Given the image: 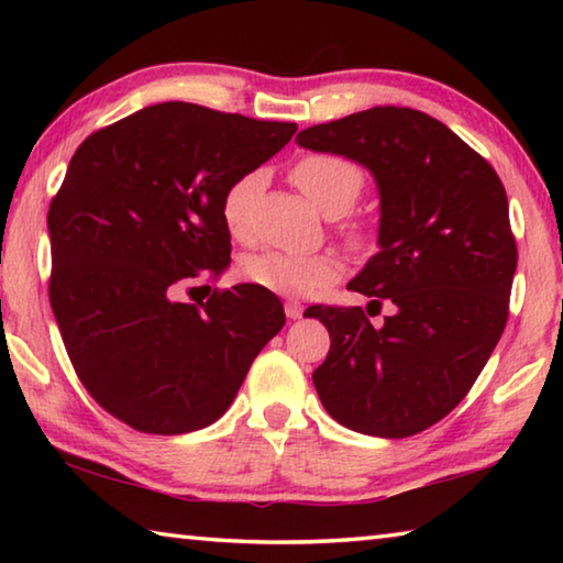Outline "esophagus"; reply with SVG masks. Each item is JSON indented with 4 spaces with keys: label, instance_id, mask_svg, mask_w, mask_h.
<instances>
[{
    "label": "esophagus",
    "instance_id": "obj_1",
    "mask_svg": "<svg viewBox=\"0 0 563 563\" xmlns=\"http://www.w3.org/2000/svg\"><path fill=\"white\" fill-rule=\"evenodd\" d=\"M285 316L290 320H300L302 318V308L298 302H285Z\"/></svg>",
    "mask_w": 563,
    "mask_h": 563
}]
</instances>
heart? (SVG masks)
Segmentation results:
<instances>
[{
    "instance_id": "obj_1",
    "label": "heart",
    "mask_w": 563,
    "mask_h": 563,
    "mask_svg": "<svg viewBox=\"0 0 563 563\" xmlns=\"http://www.w3.org/2000/svg\"><path fill=\"white\" fill-rule=\"evenodd\" d=\"M292 180L305 196L316 203L328 218L347 213L362 194V170L347 158L330 154H308L292 166ZM263 176L258 170L245 174L225 190L223 223L228 233L243 238L247 233V211L255 194L261 190ZM342 261L335 253L290 255L283 251H263L247 255L243 261V275L261 288L288 295V298H312L335 283L342 275Z\"/></svg>"
}]
</instances>
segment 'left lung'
<instances>
[{
	"label": "left lung",
	"mask_w": 563,
	"mask_h": 563,
	"mask_svg": "<svg viewBox=\"0 0 563 563\" xmlns=\"http://www.w3.org/2000/svg\"><path fill=\"white\" fill-rule=\"evenodd\" d=\"M295 144L373 174L379 251L347 288L395 305L383 328L360 308L305 310L330 332L312 373L320 402L360 434L422 432L462 402L507 325L517 273L507 190L452 129L407 107L350 113Z\"/></svg>",
	"instance_id": "obj_1"
}]
</instances>
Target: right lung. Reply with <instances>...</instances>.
<instances>
[{
	"label": "right lung",
	"mask_w": 563,
	"mask_h": 563,
	"mask_svg": "<svg viewBox=\"0 0 563 563\" xmlns=\"http://www.w3.org/2000/svg\"><path fill=\"white\" fill-rule=\"evenodd\" d=\"M295 129L166 101L91 133L71 156L46 218L52 310L84 387L133 430L213 424L285 325L261 285L213 290L201 308L170 300V288L231 265L225 190Z\"/></svg>",
	"instance_id": "right-lung-1"
}]
</instances>
